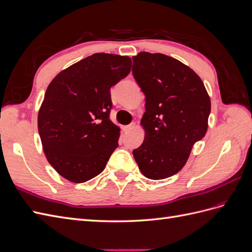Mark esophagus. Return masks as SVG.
I'll list each match as a JSON object with an SVG mask.
<instances>
[{"mask_svg": "<svg viewBox=\"0 0 252 252\" xmlns=\"http://www.w3.org/2000/svg\"><path fill=\"white\" fill-rule=\"evenodd\" d=\"M134 126H135V124H134V123H131V124H129V125H127V126H124L123 129H124L125 132H128V131H130L131 129H133Z\"/></svg>", "mask_w": 252, "mask_h": 252, "instance_id": "1", "label": "esophagus"}]
</instances>
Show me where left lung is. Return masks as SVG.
<instances>
[{"label":"left lung","mask_w":252,"mask_h":252,"mask_svg":"<svg viewBox=\"0 0 252 252\" xmlns=\"http://www.w3.org/2000/svg\"><path fill=\"white\" fill-rule=\"evenodd\" d=\"M132 61L133 78L146 96L145 139L132 154L145 177L167 179L184 167L194 143L205 136L210 98L199 75L178 60L143 51Z\"/></svg>","instance_id":"obj_1"}]
</instances>
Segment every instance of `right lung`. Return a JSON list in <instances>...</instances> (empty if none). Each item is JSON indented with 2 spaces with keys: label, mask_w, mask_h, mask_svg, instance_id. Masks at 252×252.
<instances>
[{
  "label": "right lung",
  "mask_w": 252,
  "mask_h": 252,
  "mask_svg": "<svg viewBox=\"0 0 252 252\" xmlns=\"http://www.w3.org/2000/svg\"><path fill=\"white\" fill-rule=\"evenodd\" d=\"M130 67L128 57L94 53L49 84L37 128L49 164L66 180L84 183L96 177L119 146L120 128L109 119L110 88Z\"/></svg>",
  "instance_id": "add662e5"
}]
</instances>
